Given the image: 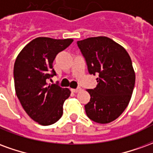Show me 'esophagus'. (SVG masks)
Here are the masks:
<instances>
[{
    "mask_svg": "<svg viewBox=\"0 0 153 153\" xmlns=\"http://www.w3.org/2000/svg\"><path fill=\"white\" fill-rule=\"evenodd\" d=\"M71 91L73 92V93H79L81 91V88H78L76 89H71Z\"/></svg>",
    "mask_w": 153,
    "mask_h": 153,
    "instance_id": "1",
    "label": "esophagus"
}]
</instances>
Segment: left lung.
Masks as SVG:
<instances>
[{"mask_svg": "<svg viewBox=\"0 0 153 153\" xmlns=\"http://www.w3.org/2000/svg\"><path fill=\"white\" fill-rule=\"evenodd\" d=\"M77 44L88 72L98 74L96 88L87 90L91 97L84 106L87 115L99 124L110 123L124 112L131 99L135 83L131 58L124 47L107 37L88 38Z\"/></svg>", "mask_w": 153, "mask_h": 153, "instance_id": "obj_1", "label": "left lung"}]
</instances>
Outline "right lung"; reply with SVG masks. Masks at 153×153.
I'll list each match as a JSON object with an SVG mask.
<instances>
[{
    "instance_id": "right-lung-1",
    "label": "right lung",
    "mask_w": 153,
    "mask_h": 153,
    "mask_svg": "<svg viewBox=\"0 0 153 153\" xmlns=\"http://www.w3.org/2000/svg\"><path fill=\"white\" fill-rule=\"evenodd\" d=\"M73 41L37 38L22 49L15 60L16 96L25 112L39 125H52L62 116L63 104L70 97V90L47 81L56 74L52 67L56 55Z\"/></svg>"
}]
</instances>
